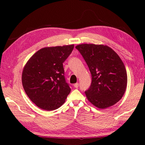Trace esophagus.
I'll use <instances>...</instances> for the list:
<instances>
[{
  "mask_svg": "<svg viewBox=\"0 0 145 145\" xmlns=\"http://www.w3.org/2000/svg\"><path fill=\"white\" fill-rule=\"evenodd\" d=\"M73 86H74L75 88H77L78 87V83H75V84L73 85Z\"/></svg>",
  "mask_w": 145,
  "mask_h": 145,
  "instance_id": "obj_1",
  "label": "esophagus"
}]
</instances>
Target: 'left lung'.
Here are the masks:
<instances>
[{"label": "left lung", "mask_w": 145, "mask_h": 145, "mask_svg": "<svg viewBox=\"0 0 145 145\" xmlns=\"http://www.w3.org/2000/svg\"><path fill=\"white\" fill-rule=\"evenodd\" d=\"M75 48L84 59L91 74V84L85 91L88 100L100 109L112 106L126 90L127 75L123 61L107 45L80 44Z\"/></svg>", "instance_id": "1"}]
</instances>
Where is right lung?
Listing matches in <instances>:
<instances>
[{"label": "right lung", "mask_w": 145, "mask_h": 145, "mask_svg": "<svg viewBox=\"0 0 145 145\" xmlns=\"http://www.w3.org/2000/svg\"><path fill=\"white\" fill-rule=\"evenodd\" d=\"M73 47L74 45L43 48L25 64L22 75L24 89L38 107L52 111L65 102L71 89L66 82L63 63Z\"/></svg>", "instance_id": "add662e5"}]
</instances>
